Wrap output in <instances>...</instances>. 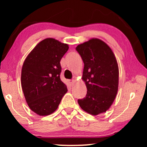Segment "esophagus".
Masks as SVG:
<instances>
[{
	"label": "esophagus",
	"mask_w": 147,
	"mask_h": 147,
	"mask_svg": "<svg viewBox=\"0 0 147 147\" xmlns=\"http://www.w3.org/2000/svg\"><path fill=\"white\" fill-rule=\"evenodd\" d=\"M69 82L70 85H71V86H74V83H75V80H69Z\"/></svg>",
	"instance_id": "1"
}]
</instances>
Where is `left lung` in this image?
Segmentation results:
<instances>
[{
  "instance_id": "left-lung-1",
  "label": "left lung",
  "mask_w": 147,
  "mask_h": 147,
  "mask_svg": "<svg viewBox=\"0 0 147 147\" xmlns=\"http://www.w3.org/2000/svg\"><path fill=\"white\" fill-rule=\"evenodd\" d=\"M76 50L84 63L82 80L87 94L78 100L81 108L96 116L109 109L118 89L119 69L110 47L102 40L92 38L80 44Z\"/></svg>"
}]
</instances>
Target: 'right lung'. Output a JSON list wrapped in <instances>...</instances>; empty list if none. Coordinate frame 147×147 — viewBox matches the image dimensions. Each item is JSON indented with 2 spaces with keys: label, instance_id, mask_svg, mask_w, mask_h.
Returning <instances> with one entry per match:
<instances>
[{
  "label": "right lung",
  "instance_id": "add662e5",
  "mask_svg": "<svg viewBox=\"0 0 147 147\" xmlns=\"http://www.w3.org/2000/svg\"><path fill=\"white\" fill-rule=\"evenodd\" d=\"M68 49L67 44L47 38L35 46L24 61L22 90L30 109L38 115L55 112L67 92L60 79V61Z\"/></svg>",
  "mask_w": 147,
  "mask_h": 147
}]
</instances>
